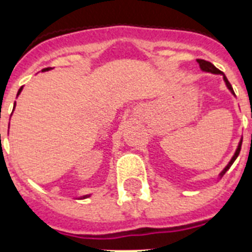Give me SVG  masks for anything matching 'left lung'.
I'll return each mask as SVG.
<instances>
[{
  "mask_svg": "<svg viewBox=\"0 0 252 252\" xmlns=\"http://www.w3.org/2000/svg\"><path fill=\"white\" fill-rule=\"evenodd\" d=\"M197 63H199L200 68H201V70H204V72H211V73H213V74H222V76H223V81H225V84H226L227 89H229V90H230L231 93H233V94H234V90H233V87H231L230 82H229V81H227V78H226V77H225V74H223V73L221 72V70H220V69L216 68L215 65L212 64V63H209V61L201 60V59H197ZM241 146H242V141L239 142L238 148H237V150H235V154H234V156H233V158H231V159H230V162H229V165H227L226 167L223 168L222 172H221V174H220V175L222 176L223 174H225V172H226L227 170H229V168H230V166L233 165V162H234L235 159H237V157H238L239 152H241Z\"/></svg>",
  "mask_w": 252,
  "mask_h": 252,
  "instance_id": "left-lung-1",
  "label": "left lung"
}]
</instances>
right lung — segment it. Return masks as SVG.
Listing matches in <instances>:
<instances>
[{
  "label": "right lung",
  "instance_id": "obj_1",
  "mask_svg": "<svg viewBox=\"0 0 252 252\" xmlns=\"http://www.w3.org/2000/svg\"><path fill=\"white\" fill-rule=\"evenodd\" d=\"M45 70H49V68H45V69H43V72H45ZM21 90H22V87H21V89H19V91H18V94H19V93H21ZM85 197H87V195L85 196ZM85 197H84V199H85Z\"/></svg>",
  "mask_w": 252,
  "mask_h": 252
}]
</instances>
